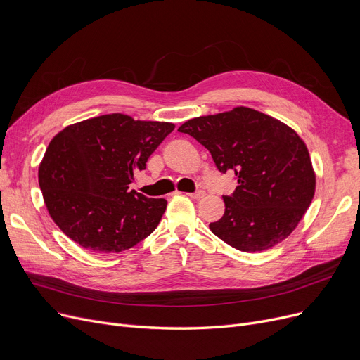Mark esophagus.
<instances>
[{"label": "esophagus", "mask_w": 360, "mask_h": 360, "mask_svg": "<svg viewBox=\"0 0 360 360\" xmlns=\"http://www.w3.org/2000/svg\"><path fill=\"white\" fill-rule=\"evenodd\" d=\"M204 195H205V191H204V190H198V191L190 194V197L194 198V200H200V198H202Z\"/></svg>", "instance_id": "1"}]
</instances>
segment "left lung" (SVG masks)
Segmentation results:
<instances>
[{
    "label": "left lung",
    "instance_id": "left-lung-1",
    "mask_svg": "<svg viewBox=\"0 0 360 360\" xmlns=\"http://www.w3.org/2000/svg\"><path fill=\"white\" fill-rule=\"evenodd\" d=\"M179 132L202 144L221 174L238 186L223 195L224 214L212 232L231 247L255 252L286 239L314 198L315 174L308 148L286 124L251 108L186 121Z\"/></svg>",
    "mask_w": 360,
    "mask_h": 360
}]
</instances>
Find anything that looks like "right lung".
<instances>
[{
    "label": "right lung",
    "instance_id": "obj_1",
    "mask_svg": "<svg viewBox=\"0 0 360 360\" xmlns=\"http://www.w3.org/2000/svg\"><path fill=\"white\" fill-rule=\"evenodd\" d=\"M174 128L109 113L58 132L39 166V186L56 226L80 247L105 254L147 238L167 202L129 190V184Z\"/></svg>",
    "mask_w": 360,
    "mask_h": 360
}]
</instances>
